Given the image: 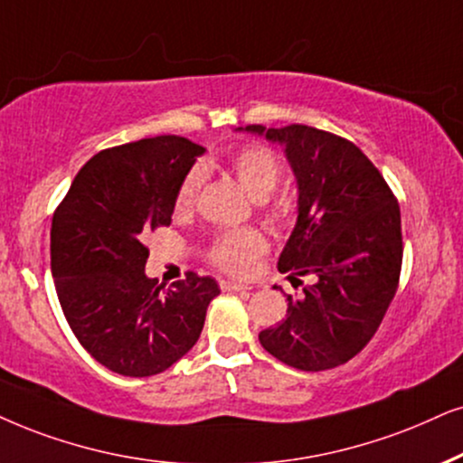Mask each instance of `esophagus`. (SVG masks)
Segmentation results:
<instances>
[{"label":"esophagus","mask_w":463,"mask_h":463,"mask_svg":"<svg viewBox=\"0 0 463 463\" xmlns=\"http://www.w3.org/2000/svg\"><path fill=\"white\" fill-rule=\"evenodd\" d=\"M220 288L224 290V292H243V290H250V286L239 284V282H228V279H222Z\"/></svg>","instance_id":"obj_1"}]
</instances>
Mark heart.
<instances>
[{
  "label": "heart",
  "mask_w": 463,
  "mask_h": 463,
  "mask_svg": "<svg viewBox=\"0 0 463 463\" xmlns=\"http://www.w3.org/2000/svg\"><path fill=\"white\" fill-rule=\"evenodd\" d=\"M228 166L235 173L243 190L254 198H265L269 192L275 190L279 177H282V164L278 156L262 145H245L228 156ZM203 168L192 171L181 179L177 194H175V212L188 213L194 207L198 190L203 185ZM267 213L273 220H284L288 215V207L279 201H265ZM265 237L254 228H239V231H226L215 237L209 248V260L226 273L243 275L248 273L259 256L265 251Z\"/></svg>",
  "instance_id": "1"
}]
</instances>
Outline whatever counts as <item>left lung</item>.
<instances>
[{
	"label": "left lung",
	"mask_w": 463,
	"mask_h": 463,
	"mask_svg": "<svg viewBox=\"0 0 463 463\" xmlns=\"http://www.w3.org/2000/svg\"><path fill=\"white\" fill-rule=\"evenodd\" d=\"M243 130V128H239ZM284 145L297 179V224L278 269L303 295H286L282 323L260 331L269 354L323 372L359 354L393 301L402 271L400 204L383 175L350 140L312 126H245Z\"/></svg>",
	"instance_id": "obj_1"
}]
</instances>
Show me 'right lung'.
<instances>
[{
    "label": "right lung",
    "mask_w": 463,
    "mask_h": 463,
    "mask_svg": "<svg viewBox=\"0 0 463 463\" xmlns=\"http://www.w3.org/2000/svg\"><path fill=\"white\" fill-rule=\"evenodd\" d=\"M204 147L164 134L96 154L76 175L51 226V271L63 316L87 353L121 376H154L201 337L220 295L185 273L168 288L145 275L143 239L171 224L181 179Z\"/></svg>",
    "instance_id": "right-lung-1"
}]
</instances>
